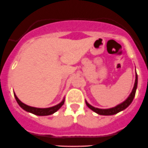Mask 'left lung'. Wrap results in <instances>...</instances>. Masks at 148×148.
Here are the masks:
<instances>
[{
	"mask_svg": "<svg viewBox=\"0 0 148 148\" xmlns=\"http://www.w3.org/2000/svg\"><path fill=\"white\" fill-rule=\"evenodd\" d=\"M137 82H138V78H137V72H136L135 82H134V87H133L132 90V92L130 93L129 97H127L124 102H122V103H120V104L117 105V106H115V107L110 108H106V109L98 108H95L94 107V106H91L90 104H89V103H87V100H85L86 105H87V107H88L89 108H90L92 110H93L94 112H95L96 114H99V115L111 116V115H114V114H118V113L121 112V111L124 110V109L127 108L132 103L134 96H135L136 90H137Z\"/></svg>",
	"mask_w": 148,
	"mask_h": 148,
	"instance_id": "8db88e82",
	"label": "left lung"
}]
</instances>
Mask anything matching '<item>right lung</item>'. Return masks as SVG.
<instances>
[{
  "label": "right lung",
  "instance_id": "1",
  "mask_svg": "<svg viewBox=\"0 0 148 148\" xmlns=\"http://www.w3.org/2000/svg\"><path fill=\"white\" fill-rule=\"evenodd\" d=\"M14 97H15L16 100L18 103V104L19 105L20 107L22 109H24V110L27 111L29 113H31V114H34V115L37 116H49L51 115V114H54L60 109V108L64 104V101H65V97L63 99L62 101L61 102L58 104L56 105V106H52V107L50 108H35V107H32V106H27V105L24 104V103L21 101L17 97V96L16 95L15 92H14Z\"/></svg>",
  "mask_w": 148,
  "mask_h": 148
}]
</instances>
